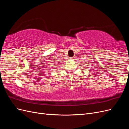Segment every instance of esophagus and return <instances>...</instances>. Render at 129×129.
<instances>
[{
  "label": "esophagus",
  "mask_w": 129,
  "mask_h": 129,
  "mask_svg": "<svg viewBox=\"0 0 129 129\" xmlns=\"http://www.w3.org/2000/svg\"><path fill=\"white\" fill-rule=\"evenodd\" d=\"M71 58V59H72V60H74V57H71L70 58Z\"/></svg>",
  "instance_id": "1"
}]
</instances>
